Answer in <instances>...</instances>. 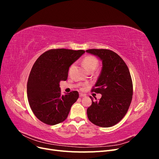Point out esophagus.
<instances>
[{"label":"esophagus","mask_w":159,"mask_h":159,"mask_svg":"<svg viewBox=\"0 0 159 159\" xmlns=\"http://www.w3.org/2000/svg\"><path fill=\"white\" fill-rule=\"evenodd\" d=\"M86 95L84 94V93H80V98H83V97H85Z\"/></svg>","instance_id":"1"}]
</instances>
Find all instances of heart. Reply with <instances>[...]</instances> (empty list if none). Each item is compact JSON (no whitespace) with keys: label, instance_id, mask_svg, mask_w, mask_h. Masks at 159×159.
Masks as SVG:
<instances>
[{"label":"heart","instance_id":"1","mask_svg":"<svg viewBox=\"0 0 159 159\" xmlns=\"http://www.w3.org/2000/svg\"><path fill=\"white\" fill-rule=\"evenodd\" d=\"M99 61L95 57L92 56H88L85 57L82 60V65L85 70L88 72L93 71L98 66ZM74 67V64H72L70 67L71 70Z\"/></svg>","mask_w":159,"mask_h":159}]
</instances>
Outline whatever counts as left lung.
<instances>
[{"instance_id": "left-lung-1", "label": "left lung", "mask_w": 159, "mask_h": 159, "mask_svg": "<svg viewBox=\"0 0 159 159\" xmlns=\"http://www.w3.org/2000/svg\"><path fill=\"white\" fill-rule=\"evenodd\" d=\"M86 52L102 61V68L92 91L102 94L87 109L89 121L102 127L115 125L123 118L131 104L133 83L128 67L116 53L106 49H90ZM96 99V98H95Z\"/></svg>"}]
</instances>
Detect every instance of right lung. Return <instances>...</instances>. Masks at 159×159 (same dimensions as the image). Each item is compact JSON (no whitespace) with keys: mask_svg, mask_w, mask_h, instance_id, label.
I'll use <instances>...</instances> for the list:
<instances>
[{"mask_svg":"<svg viewBox=\"0 0 159 159\" xmlns=\"http://www.w3.org/2000/svg\"><path fill=\"white\" fill-rule=\"evenodd\" d=\"M84 53L82 50H50L33 65L27 82V97L34 114L42 122L54 125L68 117L79 93L74 91L61 95L60 82L67 80L69 68Z\"/></svg>","mask_w":159,"mask_h":159,"instance_id":"1","label":"right lung"}]
</instances>
